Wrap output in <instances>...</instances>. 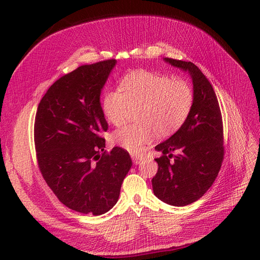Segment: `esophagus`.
<instances>
[{"label":"esophagus","mask_w":260,"mask_h":260,"mask_svg":"<svg viewBox=\"0 0 260 260\" xmlns=\"http://www.w3.org/2000/svg\"><path fill=\"white\" fill-rule=\"evenodd\" d=\"M131 158H132V160H133V164L138 165V164H140L141 161H142L143 156H142V155H135V154H132V155H131Z\"/></svg>","instance_id":"obj_1"}]
</instances>
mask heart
<instances>
[{"instance_id": "obj_1", "label": "heart", "mask_w": 260, "mask_h": 260, "mask_svg": "<svg viewBox=\"0 0 260 260\" xmlns=\"http://www.w3.org/2000/svg\"><path fill=\"white\" fill-rule=\"evenodd\" d=\"M194 103L191 83L182 78L145 70L133 72L121 80L120 90L108 91L102 101V109L108 122L120 127L131 109L139 107V124L117 130L113 141L131 153H141L152 142L156 132L168 136L181 128Z\"/></svg>"}]
</instances>
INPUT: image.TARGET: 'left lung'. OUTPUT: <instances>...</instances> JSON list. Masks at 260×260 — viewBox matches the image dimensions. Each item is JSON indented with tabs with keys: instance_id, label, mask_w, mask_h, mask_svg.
<instances>
[{
	"instance_id": "1",
	"label": "left lung",
	"mask_w": 260,
	"mask_h": 260,
	"mask_svg": "<svg viewBox=\"0 0 260 260\" xmlns=\"http://www.w3.org/2000/svg\"><path fill=\"white\" fill-rule=\"evenodd\" d=\"M165 60L190 73L194 103L181 128L156 145V151L162 155L155 158L158 170L152 185L160 201L172 206H185L208 191L221 168L224 155L222 116L216 93L198 66L169 57Z\"/></svg>"
}]
</instances>
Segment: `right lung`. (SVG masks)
Here are the masks:
<instances>
[{
	"instance_id": "right-lung-1",
	"label": "right lung",
	"mask_w": 260,
	"mask_h": 260,
	"mask_svg": "<svg viewBox=\"0 0 260 260\" xmlns=\"http://www.w3.org/2000/svg\"><path fill=\"white\" fill-rule=\"evenodd\" d=\"M116 64L82 65L55 81L38 105L35 146L46 184L70 209L99 216L113 208L132 166L125 149L104 151L108 123L101 91Z\"/></svg>"
}]
</instances>
